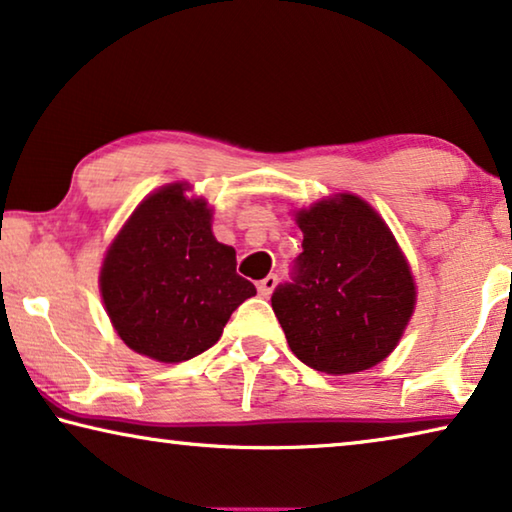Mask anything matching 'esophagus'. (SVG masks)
I'll return each instance as SVG.
<instances>
[{"mask_svg": "<svg viewBox=\"0 0 512 512\" xmlns=\"http://www.w3.org/2000/svg\"><path fill=\"white\" fill-rule=\"evenodd\" d=\"M275 285H278V275H266L264 280H259V285H257V291H259V296L262 298H269L271 296V291L275 289Z\"/></svg>", "mask_w": 512, "mask_h": 512, "instance_id": "obj_1", "label": "esophagus"}]
</instances>
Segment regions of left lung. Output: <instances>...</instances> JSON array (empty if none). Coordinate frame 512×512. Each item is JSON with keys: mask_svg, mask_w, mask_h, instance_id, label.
Masks as SVG:
<instances>
[{"mask_svg": "<svg viewBox=\"0 0 512 512\" xmlns=\"http://www.w3.org/2000/svg\"><path fill=\"white\" fill-rule=\"evenodd\" d=\"M296 223L303 253L271 296L289 348L332 376L385 360L415 310V280L389 227L351 193L303 209Z\"/></svg>", "mask_w": 512, "mask_h": 512, "instance_id": "left-lung-1", "label": "left lung"}]
</instances>
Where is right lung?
Returning a JSON list of instances; mask_svg holds the SVG:
<instances>
[{"mask_svg": "<svg viewBox=\"0 0 512 512\" xmlns=\"http://www.w3.org/2000/svg\"><path fill=\"white\" fill-rule=\"evenodd\" d=\"M184 184L145 198L113 239L100 287L107 314L132 351L184 362L212 348L232 312L257 294L237 253L212 234V209Z\"/></svg>", "mask_w": 512, "mask_h": 512, "instance_id": "right-lung-1", "label": "right lung"}]
</instances>
